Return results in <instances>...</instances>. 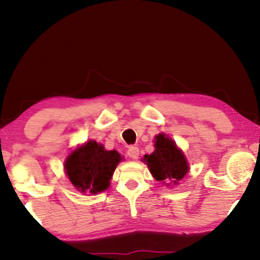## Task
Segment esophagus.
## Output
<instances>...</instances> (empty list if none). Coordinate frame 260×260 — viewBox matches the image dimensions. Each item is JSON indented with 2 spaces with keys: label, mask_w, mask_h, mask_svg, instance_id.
Instances as JSON below:
<instances>
[{
  "label": "esophagus",
  "mask_w": 260,
  "mask_h": 260,
  "mask_svg": "<svg viewBox=\"0 0 260 260\" xmlns=\"http://www.w3.org/2000/svg\"><path fill=\"white\" fill-rule=\"evenodd\" d=\"M127 155H129L130 158L137 159L138 155H140V149H138V147H136V145H131V147H129V149H127Z\"/></svg>",
  "instance_id": "1"
}]
</instances>
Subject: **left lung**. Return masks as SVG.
<instances>
[{
    "label": "left lung",
    "mask_w": 260,
    "mask_h": 260,
    "mask_svg": "<svg viewBox=\"0 0 260 260\" xmlns=\"http://www.w3.org/2000/svg\"><path fill=\"white\" fill-rule=\"evenodd\" d=\"M155 140V151L145 155L144 162L156 180L162 182L172 181L176 184L188 173V163L184 155L176 147L175 142L166 135L159 134Z\"/></svg>",
    "instance_id": "1"
}]
</instances>
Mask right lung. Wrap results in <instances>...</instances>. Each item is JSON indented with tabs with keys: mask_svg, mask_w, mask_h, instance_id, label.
I'll list each match as a JSON object with an SVG mask.
<instances>
[{
	"mask_svg": "<svg viewBox=\"0 0 260 260\" xmlns=\"http://www.w3.org/2000/svg\"><path fill=\"white\" fill-rule=\"evenodd\" d=\"M120 159L116 150L108 151L95 141H88L67 157L65 169L78 190L95 194L108 189Z\"/></svg>",
	"mask_w": 260,
	"mask_h": 260,
	"instance_id": "right-lung-1",
	"label": "right lung"
}]
</instances>
